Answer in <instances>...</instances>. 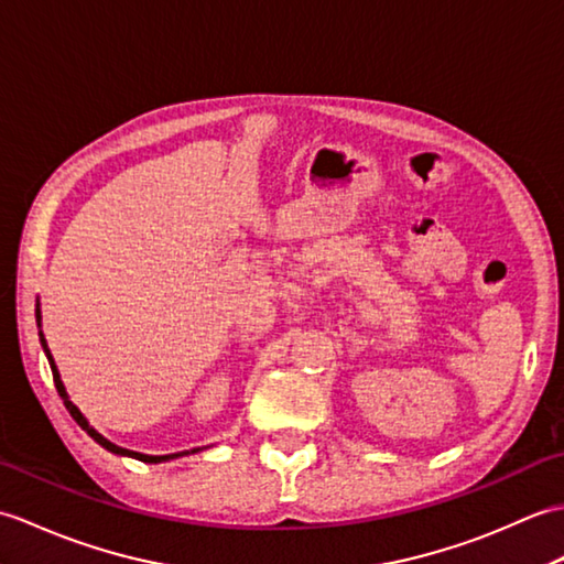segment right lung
Here are the masks:
<instances>
[{"label": "right lung", "instance_id": "obj_1", "mask_svg": "<svg viewBox=\"0 0 564 564\" xmlns=\"http://www.w3.org/2000/svg\"><path fill=\"white\" fill-rule=\"evenodd\" d=\"M41 304H35V321H37V328H41ZM41 335V345H43V352H45V357H47V361H50V369H53V379H55V388H57V393L62 395V400H65V408L69 410V415L77 420V424L79 427L91 436V440L96 442V444H101L104 448H108L110 454H118V456H130V458H137V460H144V463H164V460H173V458H178V456H187V454H197V452H203V448H191V452H178V454H166V456H149V454H140V452H130V448H122V446H118V444H112V442H108L106 436L101 434V432H96L91 424H89V420H86L84 415H82V410L72 403L69 400V395H67V388H65V383H62V379H59V371H57V365H55V359H53V355H50V349H47V343H45V335H43V330L37 333Z\"/></svg>", "mask_w": 564, "mask_h": 564}]
</instances>
